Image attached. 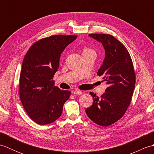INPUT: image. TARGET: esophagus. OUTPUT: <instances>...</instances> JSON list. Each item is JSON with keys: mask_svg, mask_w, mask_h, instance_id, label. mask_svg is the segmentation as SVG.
Instances as JSON below:
<instances>
[{"mask_svg": "<svg viewBox=\"0 0 154 154\" xmlns=\"http://www.w3.org/2000/svg\"><path fill=\"white\" fill-rule=\"evenodd\" d=\"M73 93L74 94H83V92H82V91H79V90H75V91H73Z\"/></svg>", "mask_w": 154, "mask_h": 154, "instance_id": "34e87169", "label": "esophagus"}]
</instances>
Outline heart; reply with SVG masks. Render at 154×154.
<instances>
[{"label": "heart", "mask_w": 154, "mask_h": 154, "mask_svg": "<svg viewBox=\"0 0 154 154\" xmlns=\"http://www.w3.org/2000/svg\"><path fill=\"white\" fill-rule=\"evenodd\" d=\"M90 51H93L92 50H91V49L87 48H85L83 50V52H90Z\"/></svg>", "instance_id": "obj_1"}]
</instances>
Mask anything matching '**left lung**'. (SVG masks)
Returning a JSON list of instances; mask_svg holds the SVG:
<instances>
[{"mask_svg":"<svg viewBox=\"0 0 154 154\" xmlns=\"http://www.w3.org/2000/svg\"><path fill=\"white\" fill-rule=\"evenodd\" d=\"M90 37L102 43L105 50L103 63L97 72L109 85L100 97L91 92L92 106L85 112L98 125L108 126L125 114L132 100L136 74L128 51L120 42L110 34H91Z\"/></svg>","mask_w":154,"mask_h":154,"instance_id":"obj_1","label":"left lung"}]
</instances>
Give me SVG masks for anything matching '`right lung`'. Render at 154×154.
<instances>
[{"instance_id": "add662e5", "label": "right lung", "mask_w": 154, "mask_h": 154, "mask_svg": "<svg viewBox=\"0 0 154 154\" xmlns=\"http://www.w3.org/2000/svg\"><path fill=\"white\" fill-rule=\"evenodd\" d=\"M77 35H54L32 45L23 60L20 75V98L30 119L40 125L60 117L69 91L54 85L53 78L60 67L62 52Z\"/></svg>"}]
</instances>
